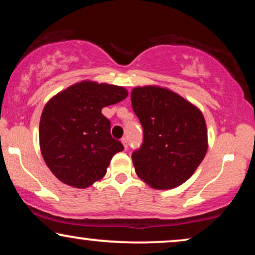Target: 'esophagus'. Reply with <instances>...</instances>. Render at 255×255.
I'll use <instances>...</instances> for the list:
<instances>
[{"label":"esophagus","mask_w":255,"mask_h":255,"mask_svg":"<svg viewBox=\"0 0 255 255\" xmlns=\"http://www.w3.org/2000/svg\"><path fill=\"white\" fill-rule=\"evenodd\" d=\"M121 142H122V144H124L125 150H127V148H128V140H127V137H122Z\"/></svg>","instance_id":"34e87169"}]
</instances>
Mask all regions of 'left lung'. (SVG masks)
Segmentation results:
<instances>
[{
    "label": "left lung",
    "mask_w": 255,
    "mask_h": 255,
    "mask_svg": "<svg viewBox=\"0 0 255 255\" xmlns=\"http://www.w3.org/2000/svg\"><path fill=\"white\" fill-rule=\"evenodd\" d=\"M131 107L144 130L131 153L136 175L156 189H170L194 174L207 151L201 111L177 93L157 86L135 87Z\"/></svg>",
    "instance_id": "1"
}]
</instances>
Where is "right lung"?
I'll return each mask as SVG.
<instances>
[{
	"label": "right lung",
	"instance_id": "add662e5",
	"mask_svg": "<svg viewBox=\"0 0 255 255\" xmlns=\"http://www.w3.org/2000/svg\"><path fill=\"white\" fill-rule=\"evenodd\" d=\"M127 96L121 86L83 81L46 103L39 124L40 151L58 180L86 188L104 176L124 145L111 136L110 121L102 109Z\"/></svg>",
	"mask_w": 255,
	"mask_h": 255
}]
</instances>
